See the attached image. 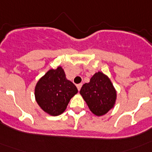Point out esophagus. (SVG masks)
<instances>
[{
	"mask_svg": "<svg viewBox=\"0 0 152 152\" xmlns=\"http://www.w3.org/2000/svg\"><path fill=\"white\" fill-rule=\"evenodd\" d=\"M76 86H77V90H78V91H80V88H81V86H82V84H77Z\"/></svg>",
	"mask_w": 152,
	"mask_h": 152,
	"instance_id": "esophagus-1",
	"label": "esophagus"
}]
</instances>
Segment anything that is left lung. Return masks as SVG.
<instances>
[{
	"mask_svg": "<svg viewBox=\"0 0 152 152\" xmlns=\"http://www.w3.org/2000/svg\"><path fill=\"white\" fill-rule=\"evenodd\" d=\"M90 110L95 116H101L112 110L116 104V91L110 79L103 72H96L80 91Z\"/></svg>",
	"mask_w": 152,
	"mask_h": 152,
	"instance_id": "left-lung-1",
	"label": "left lung"
}]
</instances>
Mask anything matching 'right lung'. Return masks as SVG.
<instances>
[{"label":"right lung","mask_w":152,"mask_h":152,"mask_svg":"<svg viewBox=\"0 0 152 152\" xmlns=\"http://www.w3.org/2000/svg\"><path fill=\"white\" fill-rule=\"evenodd\" d=\"M77 93L76 86L66 78L61 66L51 69L37 81L34 94L40 108L50 116L61 115Z\"/></svg>","instance_id":"add662e5"}]
</instances>
